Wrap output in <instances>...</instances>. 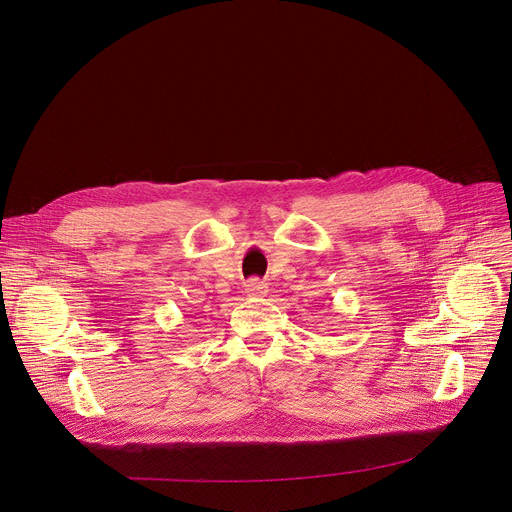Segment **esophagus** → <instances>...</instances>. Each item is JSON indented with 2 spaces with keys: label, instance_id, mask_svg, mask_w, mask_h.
<instances>
[{
  "label": "esophagus",
  "instance_id": "34e87169",
  "mask_svg": "<svg viewBox=\"0 0 512 512\" xmlns=\"http://www.w3.org/2000/svg\"><path fill=\"white\" fill-rule=\"evenodd\" d=\"M265 283L263 281H259V279H251V281H247L245 283V294L249 296V298H261L263 294H265Z\"/></svg>",
  "mask_w": 512,
  "mask_h": 512
}]
</instances>
